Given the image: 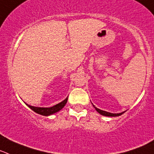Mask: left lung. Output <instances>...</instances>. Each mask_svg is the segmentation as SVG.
<instances>
[{"mask_svg":"<svg viewBox=\"0 0 154 154\" xmlns=\"http://www.w3.org/2000/svg\"><path fill=\"white\" fill-rule=\"evenodd\" d=\"M93 106L94 107V109H96V111H97L98 113H100L101 115H102V116H109V117H116V116H121V115H122L124 113V112H122V113H118V114H113V113H110V112H105V111H102V110H101V109H98L97 108H96L94 105H93Z\"/></svg>","mask_w":154,"mask_h":154,"instance_id":"obj_1","label":"left lung"}]
</instances>
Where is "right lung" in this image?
<instances>
[{
	"mask_svg": "<svg viewBox=\"0 0 154 154\" xmlns=\"http://www.w3.org/2000/svg\"><path fill=\"white\" fill-rule=\"evenodd\" d=\"M67 97H66V99L63 100L62 102L59 103L57 105H54L53 107H50V108H38V107H34V106H31V105H27L31 109L32 111H34L35 112H36L39 115H42V116H50L52 114H54L56 112H59L60 110L63 108L65 106V105L66 104L67 102Z\"/></svg>",
	"mask_w": 154,
	"mask_h": 154,
	"instance_id": "obj_1",
	"label": "right lung"
}]
</instances>
